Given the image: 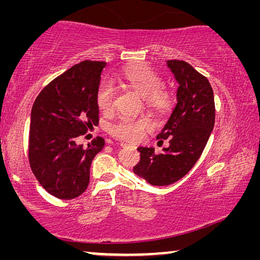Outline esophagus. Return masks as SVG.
Here are the masks:
<instances>
[{
  "label": "esophagus",
  "mask_w": 260,
  "mask_h": 260,
  "mask_svg": "<svg viewBox=\"0 0 260 260\" xmlns=\"http://www.w3.org/2000/svg\"><path fill=\"white\" fill-rule=\"evenodd\" d=\"M120 146L122 147V148H127V147H132V148H136V147H133V146H131V144H128V143H126V142H121L120 143Z\"/></svg>",
  "instance_id": "obj_1"
}]
</instances>
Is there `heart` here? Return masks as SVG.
<instances>
[{
  "label": "heart",
  "mask_w": 260,
  "mask_h": 260,
  "mask_svg": "<svg viewBox=\"0 0 260 260\" xmlns=\"http://www.w3.org/2000/svg\"><path fill=\"white\" fill-rule=\"evenodd\" d=\"M118 80L131 89L135 90L144 98L147 108L157 113H165L172 108L173 95L170 90L161 88L162 80L150 68L144 65H133L126 68ZM114 89L109 81H102L96 89V103L103 112H110L113 109ZM150 122L144 117H134L122 114L110 127L111 134L126 142H136L143 138L150 129Z\"/></svg>",
  "instance_id": "obj_1"
}]
</instances>
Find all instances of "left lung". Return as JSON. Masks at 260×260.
Masks as SVG:
<instances>
[{
  "mask_svg": "<svg viewBox=\"0 0 260 260\" xmlns=\"http://www.w3.org/2000/svg\"><path fill=\"white\" fill-rule=\"evenodd\" d=\"M179 83L178 103L157 139H169L170 146L156 153L140 147L135 174L153 186H167L183 178L199 160L213 129L215 107L208 78L184 60H167Z\"/></svg>",
  "mask_w": 260,
  "mask_h": 260,
  "instance_id": "left-lung-1",
  "label": "left lung"
}]
</instances>
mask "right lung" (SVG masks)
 Returning a JSON list of instances; mask_svg holds the SVG:
<instances>
[{"label":"right lung","mask_w":260,"mask_h":260,"mask_svg":"<svg viewBox=\"0 0 260 260\" xmlns=\"http://www.w3.org/2000/svg\"><path fill=\"white\" fill-rule=\"evenodd\" d=\"M105 61L83 60L55 78L34 101L30 113L28 160L33 174L50 195L80 196L89 183L94 157L104 147L96 138L87 148L77 139L99 125L96 89Z\"/></svg>","instance_id":"right-lung-1"}]
</instances>
